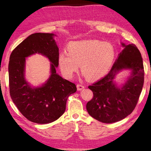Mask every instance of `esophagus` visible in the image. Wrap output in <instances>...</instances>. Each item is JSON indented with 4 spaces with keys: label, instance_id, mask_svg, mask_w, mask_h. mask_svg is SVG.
I'll return each mask as SVG.
<instances>
[{
    "label": "esophagus",
    "instance_id": "obj_1",
    "mask_svg": "<svg viewBox=\"0 0 151 151\" xmlns=\"http://www.w3.org/2000/svg\"><path fill=\"white\" fill-rule=\"evenodd\" d=\"M76 87H77V89L78 91H81V90H82V89L84 88V86L82 84H77Z\"/></svg>",
    "mask_w": 151,
    "mask_h": 151
}]
</instances>
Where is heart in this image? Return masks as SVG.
<instances>
[{
    "instance_id": "obj_1",
    "label": "heart",
    "mask_w": 151,
    "mask_h": 151,
    "mask_svg": "<svg viewBox=\"0 0 151 151\" xmlns=\"http://www.w3.org/2000/svg\"><path fill=\"white\" fill-rule=\"evenodd\" d=\"M68 53L59 54L58 63L63 76L71 78L81 65L82 72L90 81L102 78L110 69L115 56L110 43L95 40L73 41L67 46Z\"/></svg>"
}]
</instances>
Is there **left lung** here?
I'll return each mask as SVG.
<instances>
[{
	"mask_svg": "<svg viewBox=\"0 0 151 151\" xmlns=\"http://www.w3.org/2000/svg\"><path fill=\"white\" fill-rule=\"evenodd\" d=\"M110 72L104 78L88 86L93 97L86 104L88 114L96 120L104 123L119 121L130 115L135 108L144 83L143 59L134 44L126 45ZM123 70H131V75L124 84L118 86L115 76Z\"/></svg>",
	"mask_w": 151,
	"mask_h": 151,
	"instance_id": "1",
	"label": "left lung"
}]
</instances>
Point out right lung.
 <instances>
[{
	"instance_id": "right-lung-1",
	"label": "right lung",
	"mask_w": 151,
	"mask_h": 151,
	"mask_svg": "<svg viewBox=\"0 0 151 151\" xmlns=\"http://www.w3.org/2000/svg\"><path fill=\"white\" fill-rule=\"evenodd\" d=\"M54 36L50 33L31 34L9 57V87L12 101L28 120L37 124L52 123L62 116L69 96L76 91L74 83L56 73L59 49ZM35 53L46 56L51 63L50 78L38 87L30 85L24 76L26 58Z\"/></svg>"
}]
</instances>
